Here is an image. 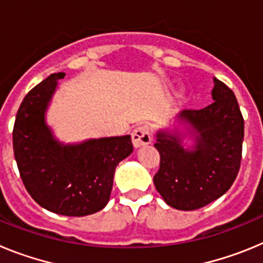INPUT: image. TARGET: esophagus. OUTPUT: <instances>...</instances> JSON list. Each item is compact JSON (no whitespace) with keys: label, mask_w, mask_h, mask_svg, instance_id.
I'll return each mask as SVG.
<instances>
[{"label":"esophagus","mask_w":263,"mask_h":263,"mask_svg":"<svg viewBox=\"0 0 263 263\" xmlns=\"http://www.w3.org/2000/svg\"><path fill=\"white\" fill-rule=\"evenodd\" d=\"M134 147H141V146L148 145L152 142V130L147 125H139L132 133Z\"/></svg>","instance_id":"esophagus-1"}]
</instances>
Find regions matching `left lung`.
<instances>
[{"label":"left lung","instance_id":"left-lung-1","mask_svg":"<svg viewBox=\"0 0 263 263\" xmlns=\"http://www.w3.org/2000/svg\"><path fill=\"white\" fill-rule=\"evenodd\" d=\"M211 105L185 109L179 122L190 126L195 139L191 150L183 147L184 136L158 132L155 148L159 170L154 184L163 200L175 210L194 211L225 194L236 180L242 157L243 118L233 90L213 79Z\"/></svg>","mask_w":263,"mask_h":263}]
</instances>
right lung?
<instances>
[{"mask_svg": "<svg viewBox=\"0 0 263 263\" xmlns=\"http://www.w3.org/2000/svg\"><path fill=\"white\" fill-rule=\"evenodd\" d=\"M64 76L52 73L25 96L14 122V157L23 184L39 205L58 215L87 216L106 205L116 167L133 153V143L130 136L75 145L55 139L45 115Z\"/></svg>", "mask_w": 263, "mask_h": 263, "instance_id": "right-lung-1", "label": "right lung"}]
</instances>
